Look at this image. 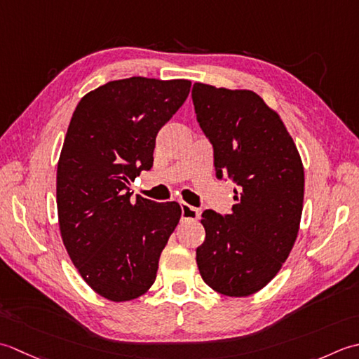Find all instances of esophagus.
I'll use <instances>...</instances> for the list:
<instances>
[{"mask_svg": "<svg viewBox=\"0 0 359 359\" xmlns=\"http://www.w3.org/2000/svg\"><path fill=\"white\" fill-rule=\"evenodd\" d=\"M181 218L182 220H198L200 210L194 206H189L187 203H181Z\"/></svg>", "mask_w": 359, "mask_h": 359, "instance_id": "34e87169", "label": "esophagus"}]
</instances>
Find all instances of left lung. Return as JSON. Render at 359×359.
I'll list each match as a JSON object with an SVG mask.
<instances>
[{
	"instance_id": "obj_1",
	"label": "left lung",
	"mask_w": 359,
	"mask_h": 359,
	"mask_svg": "<svg viewBox=\"0 0 359 359\" xmlns=\"http://www.w3.org/2000/svg\"><path fill=\"white\" fill-rule=\"evenodd\" d=\"M192 100L214 147L217 178H229L237 203L228 215L204 210L196 248L203 280L246 297L274 279L294 246L304 206V165L280 116L250 90L195 83Z\"/></svg>"
}]
</instances>
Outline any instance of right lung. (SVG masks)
Masks as SVG:
<instances>
[{
	"label": "right lung",
	"instance_id": "obj_1",
	"mask_svg": "<svg viewBox=\"0 0 359 359\" xmlns=\"http://www.w3.org/2000/svg\"><path fill=\"white\" fill-rule=\"evenodd\" d=\"M190 80L130 77L82 97L57 165L63 245L102 297L126 302L156 279L158 262L181 218L178 203L131 201L130 181L153 165L156 135L184 104Z\"/></svg>",
	"mask_w": 359,
	"mask_h": 359
}]
</instances>
